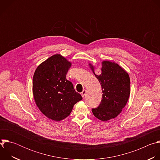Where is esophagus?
Masks as SVG:
<instances>
[{
  "label": "esophagus",
  "instance_id": "34e87169",
  "mask_svg": "<svg viewBox=\"0 0 160 160\" xmlns=\"http://www.w3.org/2000/svg\"><path fill=\"white\" fill-rule=\"evenodd\" d=\"M81 94H82V96L83 97V98H84V96H85V95L86 94V90H83L82 92V93H81Z\"/></svg>",
  "mask_w": 160,
  "mask_h": 160
}]
</instances>
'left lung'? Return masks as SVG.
<instances>
[{
	"label": "left lung",
	"mask_w": 160,
	"mask_h": 160,
	"mask_svg": "<svg viewBox=\"0 0 160 160\" xmlns=\"http://www.w3.org/2000/svg\"><path fill=\"white\" fill-rule=\"evenodd\" d=\"M95 77L101 83L102 99L99 106L92 108L94 115L106 122L116 118L125 106L130 93L128 74L118 64L108 61L102 62L101 73L96 75L94 68L89 64Z\"/></svg>",
	"instance_id": "left-lung-1"
}]
</instances>
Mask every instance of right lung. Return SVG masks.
<instances>
[{
    "label": "right lung",
    "instance_id": "add662e5",
    "mask_svg": "<svg viewBox=\"0 0 160 160\" xmlns=\"http://www.w3.org/2000/svg\"><path fill=\"white\" fill-rule=\"evenodd\" d=\"M72 63L55 54L37 68L33 77V94L37 106L49 119L60 121L70 115L73 106L82 99L66 79Z\"/></svg>",
    "mask_w": 160,
    "mask_h": 160
}]
</instances>
